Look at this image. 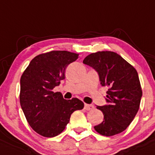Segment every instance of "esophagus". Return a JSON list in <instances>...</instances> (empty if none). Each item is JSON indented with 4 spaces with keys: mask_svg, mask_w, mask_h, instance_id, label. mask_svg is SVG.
Segmentation results:
<instances>
[{
    "mask_svg": "<svg viewBox=\"0 0 155 155\" xmlns=\"http://www.w3.org/2000/svg\"><path fill=\"white\" fill-rule=\"evenodd\" d=\"M93 108H94V106L93 105H91V104H84V109L86 110H92Z\"/></svg>",
    "mask_w": 155,
    "mask_h": 155,
    "instance_id": "34e87169",
    "label": "esophagus"
}]
</instances>
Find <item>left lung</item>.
I'll return each mask as SVG.
<instances>
[{
	"instance_id": "8db88e82",
	"label": "left lung",
	"mask_w": 155,
	"mask_h": 155,
	"mask_svg": "<svg viewBox=\"0 0 155 155\" xmlns=\"http://www.w3.org/2000/svg\"><path fill=\"white\" fill-rule=\"evenodd\" d=\"M83 63L97 72L101 86L108 87L107 104L97 106L104 113V121L94 129L105 136L121 133L139 109L142 91L138 72L119 54L110 51L92 53Z\"/></svg>"
}]
</instances>
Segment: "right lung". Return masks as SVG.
<instances>
[{
	"label": "right lung",
	"mask_w": 155,
	"mask_h": 155,
	"mask_svg": "<svg viewBox=\"0 0 155 155\" xmlns=\"http://www.w3.org/2000/svg\"><path fill=\"white\" fill-rule=\"evenodd\" d=\"M78 54L52 51L35 57L20 78V106L32 129L39 135L51 138L59 135L75 110L84 108L77 98L64 100L53 92L65 78L67 66L78 58Z\"/></svg>",
	"instance_id": "right-lung-1"
}]
</instances>
